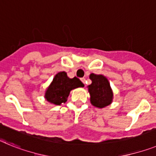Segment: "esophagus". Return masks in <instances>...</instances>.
Returning a JSON list of instances; mask_svg holds the SVG:
<instances>
[{"label": "esophagus", "instance_id": "1", "mask_svg": "<svg viewBox=\"0 0 156 156\" xmlns=\"http://www.w3.org/2000/svg\"><path fill=\"white\" fill-rule=\"evenodd\" d=\"M81 81H82V82H83V83H84L85 84V82H86V79H85L84 78H81Z\"/></svg>", "mask_w": 156, "mask_h": 156}]
</instances>
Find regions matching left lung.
Returning <instances> with one entry per match:
<instances>
[{"label": "left lung", "mask_w": 156, "mask_h": 156, "mask_svg": "<svg viewBox=\"0 0 156 156\" xmlns=\"http://www.w3.org/2000/svg\"><path fill=\"white\" fill-rule=\"evenodd\" d=\"M90 78L92 81L88 86L91 104L98 108H104L110 105L113 94L108 79L105 76L94 74H90Z\"/></svg>", "instance_id": "left-lung-1"}]
</instances>
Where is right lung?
<instances>
[{"label":"right lung","mask_w":156,"mask_h":156,"mask_svg":"<svg viewBox=\"0 0 156 156\" xmlns=\"http://www.w3.org/2000/svg\"><path fill=\"white\" fill-rule=\"evenodd\" d=\"M84 86L78 78H70L66 72H59L55 76L53 82L46 91L45 98L48 101L55 105H61L67 101L70 90Z\"/></svg>","instance_id":"add662e5"}]
</instances>
